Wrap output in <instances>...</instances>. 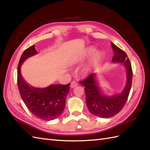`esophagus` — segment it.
Listing matches in <instances>:
<instances>
[{
    "instance_id": "1",
    "label": "esophagus",
    "mask_w": 150,
    "mask_h": 150,
    "mask_svg": "<svg viewBox=\"0 0 150 150\" xmlns=\"http://www.w3.org/2000/svg\"><path fill=\"white\" fill-rule=\"evenodd\" d=\"M78 84H79L76 81H73V82H71V88H75L76 86H77Z\"/></svg>"
}]
</instances>
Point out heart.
Segmentation results:
<instances>
[{
  "label": "heart",
  "mask_w": 150,
  "mask_h": 150,
  "mask_svg": "<svg viewBox=\"0 0 150 150\" xmlns=\"http://www.w3.org/2000/svg\"><path fill=\"white\" fill-rule=\"evenodd\" d=\"M96 52V50H95L94 47H89L88 48L84 50V52H83V54H82V56L81 57V59L82 60H86L90 59L91 57H92V55H93V54ZM101 59V56L99 53H97L96 55H95L93 57V60H92V61L90 64V65L87 68H86L84 70V73H87L92 68H95L98 64V62L100 61V60Z\"/></svg>",
  "instance_id": "heart-1"
}]
</instances>
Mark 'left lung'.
<instances>
[{"label": "left lung", "mask_w": 150, "mask_h": 150, "mask_svg": "<svg viewBox=\"0 0 150 150\" xmlns=\"http://www.w3.org/2000/svg\"><path fill=\"white\" fill-rule=\"evenodd\" d=\"M111 44L114 52L112 62H122L126 69V82L122 90L111 96L105 95L98 86L95 73L80 81L85 86L86 102L89 111L91 114L101 118L112 117L120 112L128 99L132 84L133 71L128 56L113 42Z\"/></svg>", "instance_id": "obj_1"}]
</instances>
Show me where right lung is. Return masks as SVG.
Instances as JSON below:
<instances>
[{
    "mask_svg": "<svg viewBox=\"0 0 150 150\" xmlns=\"http://www.w3.org/2000/svg\"><path fill=\"white\" fill-rule=\"evenodd\" d=\"M33 45L24 51L19 60L17 68V84L19 93L28 109L34 116L44 120L57 119L63 112L70 83L54 84L44 88L31 86L22 77L21 66L29 57L36 55Z\"/></svg>",
    "mask_w": 150,
    "mask_h": 150,
    "instance_id": "right-lung-1",
    "label": "right lung"
}]
</instances>
